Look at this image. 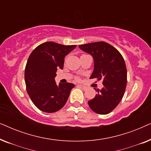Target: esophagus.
Listing matches in <instances>:
<instances>
[{
  "label": "esophagus",
  "instance_id": "1",
  "mask_svg": "<svg viewBox=\"0 0 151 151\" xmlns=\"http://www.w3.org/2000/svg\"><path fill=\"white\" fill-rule=\"evenodd\" d=\"M78 86H80V87H81L82 88H83V89H86V87L84 85H82V84H78Z\"/></svg>",
  "mask_w": 151,
  "mask_h": 151
}]
</instances>
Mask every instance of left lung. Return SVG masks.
<instances>
[{
  "mask_svg": "<svg viewBox=\"0 0 151 151\" xmlns=\"http://www.w3.org/2000/svg\"><path fill=\"white\" fill-rule=\"evenodd\" d=\"M79 48L93 58L94 69L90 78L102 80L104 85L88 101V106L98 114H108L120 102L127 87L124 60L115 47L102 41L79 45Z\"/></svg>",
  "mask_w": 151,
  "mask_h": 151,
  "instance_id": "left-lung-1",
  "label": "left lung"
}]
</instances>
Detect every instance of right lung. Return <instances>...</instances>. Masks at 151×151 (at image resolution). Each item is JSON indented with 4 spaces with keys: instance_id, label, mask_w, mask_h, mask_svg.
Here are the masks:
<instances>
[{
    "instance_id": "right-lung-1",
    "label": "right lung",
    "mask_w": 151,
    "mask_h": 151,
    "mask_svg": "<svg viewBox=\"0 0 151 151\" xmlns=\"http://www.w3.org/2000/svg\"><path fill=\"white\" fill-rule=\"evenodd\" d=\"M76 47L47 42L37 47L29 57L24 71L27 91L43 112H56L63 108L75 86L69 82L57 85L55 78L58 69H63L65 55Z\"/></svg>"
}]
</instances>
